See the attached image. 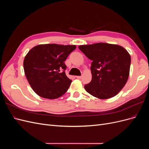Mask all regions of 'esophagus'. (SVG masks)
<instances>
[{
	"mask_svg": "<svg viewBox=\"0 0 149 149\" xmlns=\"http://www.w3.org/2000/svg\"><path fill=\"white\" fill-rule=\"evenodd\" d=\"M76 78H78V79H81L82 76H76Z\"/></svg>",
	"mask_w": 149,
	"mask_h": 149,
	"instance_id": "34e87169",
	"label": "esophagus"
}]
</instances>
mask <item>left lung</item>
<instances>
[{"label": "left lung", "instance_id": "8db88e82", "mask_svg": "<svg viewBox=\"0 0 149 149\" xmlns=\"http://www.w3.org/2000/svg\"><path fill=\"white\" fill-rule=\"evenodd\" d=\"M92 60V79L84 88L92 96L101 100L115 96L128 79L131 59L123 47L106 43L79 46Z\"/></svg>", "mask_w": 149, "mask_h": 149}]
</instances>
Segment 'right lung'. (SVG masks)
<instances>
[{
  "label": "right lung",
  "instance_id": "1",
  "mask_svg": "<svg viewBox=\"0 0 149 149\" xmlns=\"http://www.w3.org/2000/svg\"><path fill=\"white\" fill-rule=\"evenodd\" d=\"M75 45H39L31 48L24 61L25 74L38 96L53 100L67 91L71 79L67 77L65 61Z\"/></svg>",
  "mask_w": 149,
  "mask_h": 149
}]
</instances>
